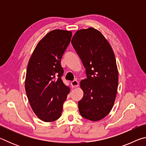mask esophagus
Wrapping results in <instances>:
<instances>
[{"instance_id": "obj_1", "label": "esophagus", "mask_w": 146, "mask_h": 146, "mask_svg": "<svg viewBox=\"0 0 146 146\" xmlns=\"http://www.w3.org/2000/svg\"><path fill=\"white\" fill-rule=\"evenodd\" d=\"M71 87H72L73 88L78 87V82L77 80H73V81H72V82H71Z\"/></svg>"}]
</instances>
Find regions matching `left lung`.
I'll return each mask as SVG.
<instances>
[{"label":"left lung","instance_id":"8db88e82","mask_svg":"<svg viewBox=\"0 0 146 146\" xmlns=\"http://www.w3.org/2000/svg\"><path fill=\"white\" fill-rule=\"evenodd\" d=\"M71 44L87 75L80 82L84 96L78 103L79 112L86 119L100 120L111 110L117 95L118 74L115 54L103 35L93 28L76 31Z\"/></svg>","mask_w":146,"mask_h":146}]
</instances>
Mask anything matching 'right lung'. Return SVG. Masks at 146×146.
Returning <instances> with one entry per match:
<instances>
[{
  "label": "right lung",
  "mask_w": 146,
  "mask_h": 146,
  "mask_svg": "<svg viewBox=\"0 0 146 146\" xmlns=\"http://www.w3.org/2000/svg\"><path fill=\"white\" fill-rule=\"evenodd\" d=\"M72 33L55 29L39 42L27 68L25 90L32 110L44 122L60 117L70 88L62 80L60 62Z\"/></svg>",
  "instance_id": "obj_1"
}]
</instances>
